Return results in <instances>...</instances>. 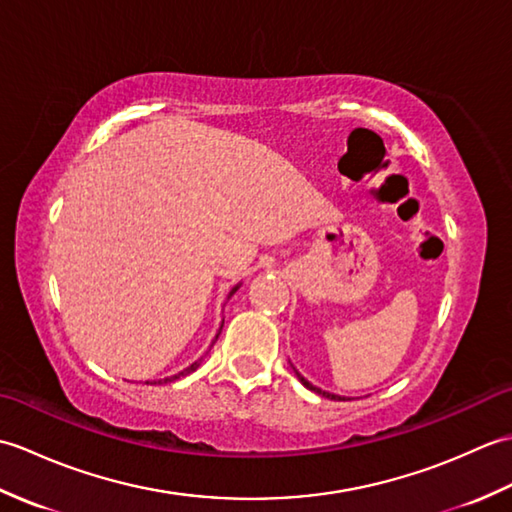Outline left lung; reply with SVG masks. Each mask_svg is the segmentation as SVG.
Wrapping results in <instances>:
<instances>
[{
  "label": "left lung",
  "mask_w": 512,
  "mask_h": 512,
  "mask_svg": "<svg viewBox=\"0 0 512 512\" xmlns=\"http://www.w3.org/2000/svg\"><path fill=\"white\" fill-rule=\"evenodd\" d=\"M297 376H299V380H301V383H303V385H306L308 389H312V391H314V394H321V396H325V398H330V400H336V398H339V396H334V394H328V391H323V389H319V387H314V385H310V383H308V380H306V378H303L301 374H297Z\"/></svg>",
  "instance_id": "1"
}]
</instances>
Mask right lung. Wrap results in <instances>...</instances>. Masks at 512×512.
I'll return each instance as SVG.
<instances>
[{
  "mask_svg": "<svg viewBox=\"0 0 512 512\" xmlns=\"http://www.w3.org/2000/svg\"><path fill=\"white\" fill-rule=\"evenodd\" d=\"M235 290H237V288H233V290H231V295H233V292H235ZM217 334H220V332H217ZM215 339H217V336H215ZM198 365H200V363H193L191 367H187V369H184V372H180V374H176V376H171V378H165V383H171V380H178V378H182V376H187V374H191V372H193V369H195V367H198Z\"/></svg>",
  "mask_w": 512,
  "mask_h": 512,
  "instance_id": "right-lung-1",
  "label": "right lung"
}]
</instances>
